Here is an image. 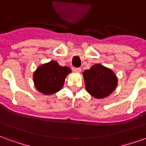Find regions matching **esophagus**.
Wrapping results in <instances>:
<instances>
[{
  "instance_id": "34e87169",
  "label": "esophagus",
  "mask_w": 146,
  "mask_h": 146,
  "mask_svg": "<svg viewBox=\"0 0 146 146\" xmlns=\"http://www.w3.org/2000/svg\"><path fill=\"white\" fill-rule=\"evenodd\" d=\"M73 70L74 72H76V73H80V71H81V68L80 67H78V68H73Z\"/></svg>"
}]
</instances>
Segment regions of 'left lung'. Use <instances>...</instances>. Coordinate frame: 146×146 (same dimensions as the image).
<instances>
[{"label": "left lung", "instance_id": "left-lung-1", "mask_svg": "<svg viewBox=\"0 0 146 146\" xmlns=\"http://www.w3.org/2000/svg\"><path fill=\"white\" fill-rule=\"evenodd\" d=\"M86 90L92 96L103 98L110 95L117 84V78L113 72L100 64L94 65L84 73Z\"/></svg>", "mask_w": 146, "mask_h": 146}]
</instances>
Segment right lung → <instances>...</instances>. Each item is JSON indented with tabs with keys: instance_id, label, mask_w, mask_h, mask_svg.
<instances>
[{
	"instance_id": "right-lung-1",
	"label": "right lung",
	"mask_w": 146,
	"mask_h": 146,
	"mask_svg": "<svg viewBox=\"0 0 146 146\" xmlns=\"http://www.w3.org/2000/svg\"><path fill=\"white\" fill-rule=\"evenodd\" d=\"M70 72V68L61 66L54 61L44 64L33 74L35 87L44 95H52L61 90L66 76Z\"/></svg>"
}]
</instances>
